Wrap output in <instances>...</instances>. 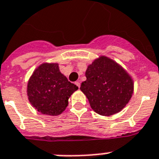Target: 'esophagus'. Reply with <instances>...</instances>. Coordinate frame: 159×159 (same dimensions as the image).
Listing matches in <instances>:
<instances>
[{"label": "esophagus", "instance_id": "1", "mask_svg": "<svg viewBox=\"0 0 159 159\" xmlns=\"http://www.w3.org/2000/svg\"><path fill=\"white\" fill-rule=\"evenodd\" d=\"M75 84H76V85H77V86H78V87H79V88H80V82H75Z\"/></svg>", "mask_w": 159, "mask_h": 159}]
</instances>
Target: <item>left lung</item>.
I'll return each instance as SVG.
<instances>
[{
	"instance_id": "left-lung-1",
	"label": "left lung",
	"mask_w": 159,
	"mask_h": 159,
	"mask_svg": "<svg viewBox=\"0 0 159 159\" xmlns=\"http://www.w3.org/2000/svg\"><path fill=\"white\" fill-rule=\"evenodd\" d=\"M86 77L80 89L98 114L108 117L119 113L131 100L133 79L110 58L101 55L95 59L87 67Z\"/></svg>"
}]
</instances>
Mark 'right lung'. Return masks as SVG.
<instances>
[{
  "label": "right lung",
  "instance_id": "1",
  "mask_svg": "<svg viewBox=\"0 0 159 159\" xmlns=\"http://www.w3.org/2000/svg\"><path fill=\"white\" fill-rule=\"evenodd\" d=\"M78 89L60 73L57 63H43L37 67L28 82L30 104L42 114L57 116L68 104V99Z\"/></svg>",
  "mask_w": 159,
  "mask_h": 159
}]
</instances>
